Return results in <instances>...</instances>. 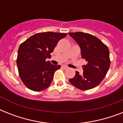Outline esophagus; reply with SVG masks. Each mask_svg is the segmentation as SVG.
<instances>
[{
    "mask_svg": "<svg viewBox=\"0 0 123 123\" xmlns=\"http://www.w3.org/2000/svg\"><path fill=\"white\" fill-rule=\"evenodd\" d=\"M62 68L64 69H67L68 68V67L66 66H62Z\"/></svg>",
    "mask_w": 123,
    "mask_h": 123,
    "instance_id": "obj_1",
    "label": "esophagus"
}]
</instances>
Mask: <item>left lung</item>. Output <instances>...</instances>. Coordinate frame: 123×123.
Listing matches in <instances>:
<instances>
[{
	"mask_svg": "<svg viewBox=\"0 0 123 123\" xmlns=\"http://www.w3.org/2000/svg\"><path fill=\"white\" fill-rule=\"evenodd\" d=\"M69 35L78 43L81 48L82 58L87 62L84 65L83 74L76 71L69 82L80 90L96 87L105 78L111 65L107 46L94 36L82 32H71Z\"/></svg>",
	"mask_w": 123,
	"mask_h": 123,
	"instance_id": "8db88e82",
	"label": "left lung"
}]
</instances>
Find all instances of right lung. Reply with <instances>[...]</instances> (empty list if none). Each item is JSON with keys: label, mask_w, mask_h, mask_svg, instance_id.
<instances>
[{"label": "right lung", "mask_w": 123, "mask_h": 123, "mask_svg": "<svg viewBox=\"0 0 123 123\" xmlns=\"http://www.w3.org/2000/svg\"><path fill=\"white\" fill-rule=\"evenodd\" d=\"M66 36V33L39 32L20 44L16 59L18 73L29 89L39 92L50 86L54 73L61 66L53 65L46 59L51 56L58 41Z\"/></svg>", "instance_id": "1"}]
</instances>
